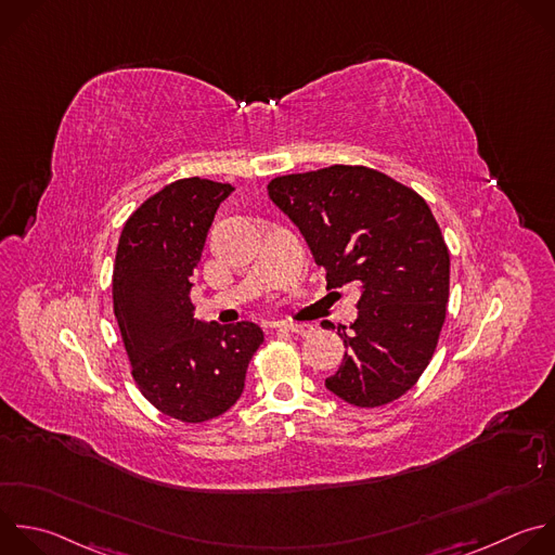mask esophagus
Segmentation results:
<instances>
[{"label":"esophagus","mask_w":555,"mask_h":555,"mask_svg":"<svg viewBox=\"0 0 555 555\" xmlns=\"http://www.w3.org/2000/svg\"><path fill=\"white\" fill-rule=\"evenodd\" d=\"M276 326L283 331H289L294 335H302V337L311 335V331H313V326H309V324H294V322H279Z\"/></svg>","instance_id":"34e87169"}]
</instances>
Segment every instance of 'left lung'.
<instances>
[{
  "label": "left lung",
  "instance_id": "8db88e82",
  "mask_svg": "<svg viewBox=\"0 0 555 555\" xmlns=\"http://www.w3.org/2000/svg\"><path fill=\"white\" fill-rule=\"evenodd\" d=\"M270 201L298 227L326 289L359 285V315L337 326L346 352L324 386L357 408L403 397L434 357L449 302V248L429 205L361 165L279 176Z\"/></svg>",
  "mask_w": 555,
  "mask_h": 555
}]
</instances>
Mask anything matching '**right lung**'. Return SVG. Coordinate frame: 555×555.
<instances>
[{
    "mask_svg": "<svg viewBox=\"0 0 555 555\" xmlns=\"http://www.w3.org/2000/svg\"><path fill=\"white\" fill-rule=\"evenodd\" d=\"M235 188L205 178L176 180L124 224L113 309L141 395L165 416L205 423L231 410L263 341L255 322L194 318L192 276L218 207Z\"/></svg>",
    "mask_w": 555,
    "mask_h": 555,
    "instance_id": "1",
    "label": "right lung"
}]
</instances>
